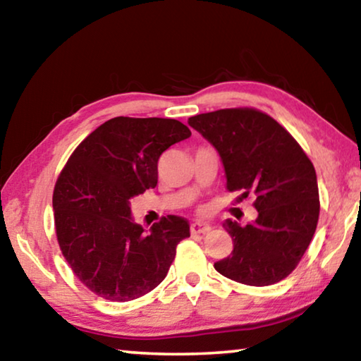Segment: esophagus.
I'll use <instances>...</instances> for the list:
<instances>
[{"label": "esophagus", "instance_id": "obj_1", "mask_svg": "<svg viewBox=\"0 0 361 361\" xmlns=\"http://www.w3.org/2000/svg\"><path fill=\"white\" fill-rule=\"evenodd\" d=\"M212 231L210 224L205 223H192L191 224V234H207V232Z\"/></svg>", "mask_w": 361, "mask_h": 361}]
</instances>
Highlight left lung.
Returning a JSON list of instances; mask_svg holds the SVG:
<instances>
[{
	"label": "left lung",
	"mask_w": 361,
	"mask_h": 361,
	"mask_svg": "<svg viewBox=\"0 0 361 361\" xmlns=\"http://www.w3.org/2000/svg\"><path fill=\"white\" fill-rule=\"evenodd\" d=\"M221 156L226 189L255 195L256 221L224 223L232 253L215 262L221 276L252 286L277 283L295 271L320 215L314 164L291 133L256 108H226L189 118Z\"/></svg>",
	"instance_id": "8db88e82"
}]
</instances>
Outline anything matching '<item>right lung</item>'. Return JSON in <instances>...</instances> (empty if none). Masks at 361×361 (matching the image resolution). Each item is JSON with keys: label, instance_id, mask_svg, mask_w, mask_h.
<instances>
[{"label": "right lung", "instance_id": "add662e5", "mask_svg": "<svg viewBox=\"0 0 361 361\" xmlns=\"http://www.w3.org/2000/svg\"><path fill=\"white\" fill-rule=\"evenodd\" d=\"M191 137L176 119L113 118L73 151L54 188L59 247L85 288L113 302L142 298L166 279L188 219L167 215L149 232L132 221L130 199L157 185V161Z\"/></svg>", "mask_w": 361, "mask_h": 361}]
</instances>
